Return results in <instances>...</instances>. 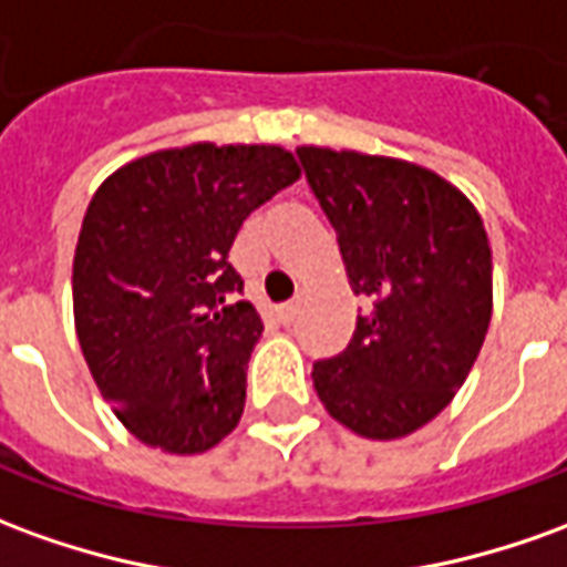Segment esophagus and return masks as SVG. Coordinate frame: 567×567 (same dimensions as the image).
Segmentation results:
<instances>
[{"label": "esophagus", "instance_id": "34e87169", "mask_svg": "<svg viewBox=\"0 0 567 567\" xmlns=\"http://www.w3.org/2000/svg\"><path fill=\"white\" fill-rule=\"evenodd\" d=\"M297 307H300V300H288V303H282V307H279V319H282L285 324L295 322Z\"/></svg>", "mask_w": 567, "mask_h": 567}]
</instances>
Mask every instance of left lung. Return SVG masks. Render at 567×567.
I'll return each instance as SVG.
<instances>
[{"mask_svg": "<svg viewBox=\"0 0 567 567\" xmlns=\"http://www.w3.org/2000/svg\"><path fill=\"white\" fill-rule=\"evenodd\" d=\"M338 233L355 295L347 350L312 365L324 411L390 442L451 405L485 343L494 307L491 245L476 205L423 165L355 150L297 146Z\"/></svg>", "mask_w": 567, "mask_h": 567, "instance_id": "1", "label": "left lung"}]
</instances>
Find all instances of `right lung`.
I'll return each instance as SVG.
<instances>
[{
    "label": "right lung",
    "instance_id": "obj_1",
    "mask_svg": "<svg viewBox=\"0 0 567 567\" xmlns=\"http://www.w3.org/2000/svg\"><path fill=\"white\" fill-rule=\"evenodd\" d=\"M300 177L276 144L156 150L91 196L73 319L97 390L150 449L202 454L243 417L264 322L227 260L243 220Z\"/></svg>",
    "mask_w": 567,
    "mask_h": 567
}]
</instances>
